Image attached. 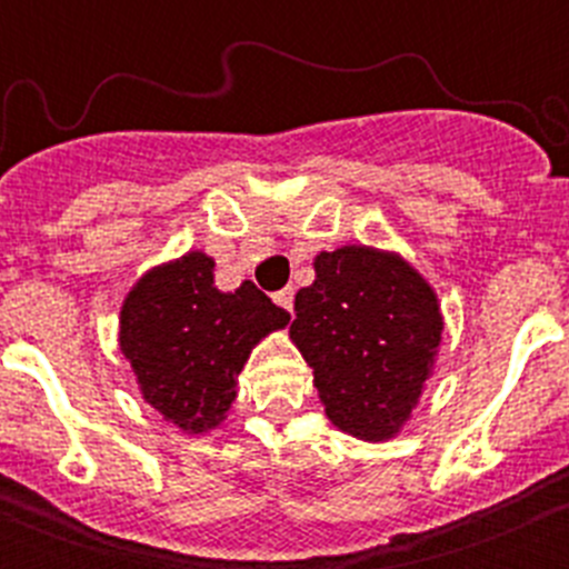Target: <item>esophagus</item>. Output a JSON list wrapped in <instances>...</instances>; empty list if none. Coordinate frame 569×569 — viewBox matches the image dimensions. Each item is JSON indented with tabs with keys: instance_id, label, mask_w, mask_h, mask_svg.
<instances>
[{
	"instance_id": "34e87169",
	"label": "esophagus",
	"mask_w": 569,
	"mask_h": 569,
	"mask_svg": "<svg viewBox=\"0 0 569 569\" xmlns=\"http://www.w3.org/2000/svg\"><path fill=\"white\" fill-rule=\"evenodd\" d=\"M272 300L278 302L280 308H286V311L291 313V308H295V289H280V291H274Z\"/></svg>"
}]
</instances>
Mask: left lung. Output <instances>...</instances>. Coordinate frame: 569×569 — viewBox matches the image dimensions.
I'll return each instance as SVG.
<instances>
[{"label":"left lung","instance_id":"8db88e82","mask_svg":"<svg viewBox=\"0 0 569 569\" xmlns=\"http://www.w3.org/2000/svg\"><path fill=\"white\" fill-rule=\"evenodd\" d=\"M297 291L291 341L313 369L327 418L360 440H388L410 418L440 347L432 286L393 252H319Z\"/></svg>","mask_w":569,"mask_h":569}]
</instances>
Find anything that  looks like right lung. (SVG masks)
<instances>
[{
    "label": "right lung",
    "mask_w": 569,
    "mask_h": 569,
    "mask_svg": "<svg viewBox=\"0 0 569 569\" xmlns=\"http://www.w3.org/2000/svg\"><path fill=\"white\" fill-rule=\"evenodd\" d=\"M289 313L244 280L214 286V261L187 252L142 274L120 308V352L140 391L181 432L217 427L237 399V377L267 332Z\"/></svg>",
    "instance_id": "1"
}]
</instances>
